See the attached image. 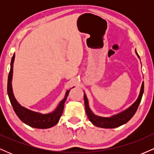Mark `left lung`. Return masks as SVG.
Returning a JSON list of instances; mask_svg holds the SVG:
<instances>
[{
  "instance_id": "obj_1",
  "label": "left lung",
  "mask_w": 154,
  "mask_h": 154,
  "mask_svg": "<svg viewBox=\"0 0 154 154\" xmlns=\"http://www.w3.org/2000/svg\"><path fill=\"white\" fill-rule=\"evenodd\" d=\"M135 54L137 56V57L140 59V56L137 54V53L136 52V51ZM143 91L144 82H143L142 85H141L138 98H137L135 102H134L130 107L125 109V110L122 111V112L119 113V114H116L111 116H109V117L100 116L93 114V112L91 111V109L89 107V103H88L87 96H86L85 93H84L85 107L86 114H87L88 119H89V120L91 122L93 125L101 128H118V127L121 126L122 125H125L135 114L136 111H137V108L139 106V104L141 101V98H142L143 94Z\"/></svg>"
}]
</instances>
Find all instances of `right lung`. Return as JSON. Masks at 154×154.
<instances>
[{
    "mask_svg": "<svg viewBox=\"0 0 154 154\" xmlns=\"http://www.w3.org/2000/svg\"><path fill=\"white\" fill-rule=\"evenodd\" d=\"M14 59L15 54L13 55L11 61V69L8 77L7 92H8V95L9 97L11 103L13 106L16 114L18 116V117L22 120L23 122L32 127V128L38 129H48L55 126L56 124L59 122L60 117L62 115L64 103L71 89L66 92L64 98L60 101L59 105L55 109V110L53 111L52 112L48 113V114H42V113L40 112H36V111L29 110V109L22 106L21 104L18 103V101L15 98L13 93V89H12L11 82L12 77H13V66Z\"/></svg>",
    "mask_w": 154,
    "mask_h": 154,
    "instance_id": "1",
    "label": "right lung"
}]
</instances>
